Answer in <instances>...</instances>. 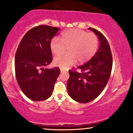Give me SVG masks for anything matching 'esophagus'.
Masks as SVG:
<instances>
[{
    "label": "esophagus",
    "mask_w": 133,
    "mask_h": 133,
    "mask_svg": "<svg viewBox=\"0 0 133 133\" xmlns=\"http://www.w3.org/2000/svg\"><path fill=\"white\" fill-rule=\"evenodd\" d=\"M60 71H61V73H63V72H67V71L66 70H64V69H63L62 68L60 69Z\"/></svg>",
    "instance_id": "esophagus-1"
}]
</instances>
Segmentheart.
<instances>
[{"label":"heart","mask_w":133,"mask_h":133,"mask_svg":"<svg viewBox=\"0 0 133 133\" xmlns=\"http://www.w3.org/2000/svg\"><path fill=\"white\" fill-rule=\"evenodd\" d=\"M61 40L54 37L50 42V48L55 55H60L68 48V54L55 57V66L67 69L74 64L85 63L94 56L98 49L99 41L96 35L79 29H70L63 32Z\"/></svg>","instance_id":"b5f03b06"}]
</instances>
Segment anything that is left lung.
Wrapping results in <instances>:
<instances>
[{"mask_svg": "<svg viewBox=\"0 0 133 133\" xmlns=\"http://www.w3.org/2000/svg\"><path fill=\"white\" fill-rule=\"evenodd\" d=\"M97 36L100 46L91 60L78 67L81 72L69 70L67 91L77 102L86 103L94 100L103 91L110 78L112 55L109 44L104 36L97 30L89 28Z\"/></svg>", "mask_w": 133, "mask_h": 133, "instance_id": "1", "label": "left lung"}]
</instances>
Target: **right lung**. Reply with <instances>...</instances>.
<instances>
[{
  "instance_id": "1",
  "label": "right lung",
  "mask_w": 133,
  "mask_h": 133,
  "mask_svg": "<svg viewBox=\"0 0 133 133\" xmlns=\"http://www.w3.org/2000/svg\"><path fill=\"white\" fill-rule=\"evenodd\" d=\"M60 28L41 25L25 33L15 57L16 78L19 88L33 101L48 98L60 73L58 67L46 69L52 60L50 42Z\"/></svg>"
}]
</instances>
